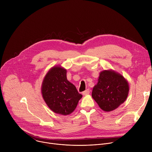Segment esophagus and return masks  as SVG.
Wrapping results in <instances>:
<instances>
[{"label": "esophagus", "instance_id": "1", "mask_svg": "<svg viewBox=\"0 0 152 152\" xmlns=\"http://www.w3.org/2000/svg\"><path fill=\"white\" fill-rule=\"evenodd\" d=\"M90 93V90L89 89H87V90H86L85 91H84L82 93V94H83V95H86V94H88Z\"/></svg>", "mask_w": 152, "mask_h": 152}]
</instances>
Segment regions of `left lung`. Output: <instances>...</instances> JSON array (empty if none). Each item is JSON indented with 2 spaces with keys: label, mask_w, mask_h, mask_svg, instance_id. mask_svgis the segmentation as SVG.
<instances>
[{
  "label": "left lung",
  "mask_w": 152,
  "mask_h": 152,
  "mask_svg": "<svg viewBox=\"0 0 152 152\" xmlns=\"http://www.w3.org/2000/svg\"><path fill=\"white\" fill-rule=\"evenodd\" d=\"M129 91L128 82L121 75L112 70H103L93 87L92 97L103 111L110 112L124 103Z\"/></svg>",
  "instance_id": "1"
}]
</instances>
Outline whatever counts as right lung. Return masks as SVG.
Instances as JSON below:
<instances>
[{"label": "right lung", "mask_w": 152, "mask_h": 152, "mask_svg": "<svg viewBox=\"0 0 152 152\" xmlns=\"http://www.w3.org/2000/svg\"><path fill=\"white\" fill-rule=\"evenodd\" d=\"M67 70L53 67L46 75L41 85L43 99L54 113L66 115L73 113L82 95L67 79Z\"/></svg>", "instance_id": "1"}]
</instances>
